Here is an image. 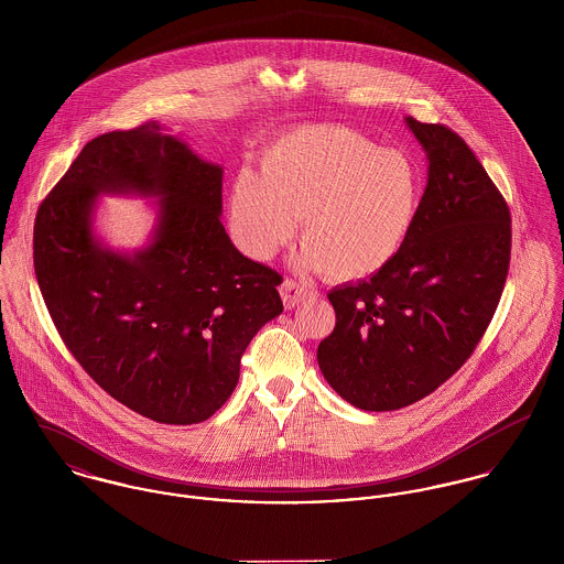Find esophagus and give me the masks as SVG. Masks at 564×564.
Listing matches in <instances>:
<instances>
[{
    "instance_id": "esophagus-1",
    "label": "esophagus",
    "mask_w": 564,
    "mask_h": 564,
    "mask_svg": "<svg viewBox=\"0 0 564 564\" xmlns=\"http://www.w3.org/2000/svg\"><path fill=\"white\" fill-rule=\"evenodd\" d=\"M308 289L304 286V284H300V282H295V280H284L282 282V286H280V295H282V302H284V306L286 308H295L302 300H306L308 297Z\"/></svg>"
}]
</instances>
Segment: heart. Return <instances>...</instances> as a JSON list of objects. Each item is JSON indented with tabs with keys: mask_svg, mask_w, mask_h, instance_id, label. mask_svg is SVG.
I'll return each mask as SVG.
<instances>
[{
	"mask_svg": "<svg viewBox=\"0 0 564 564\" xmlns=\"http://www.w3.org/2000/svg\"><path fill=\"white\" fill-rule=\"evenodd\" d=\"M421 202L416 166L340 126H302L273 141L260 173L230 186V228L242 251L271 258L297 235L300 269L362 280L384 269L408 239Z\"/></svg>",
	"mask_w": 564,
	"mask_h": 564,
	"instance_id": "heart-1",
	"label": "heart"
}]
</instances>
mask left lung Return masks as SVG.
<instances>
[{
  "label": "left lung",
  "mask_w": 564,
  "mask_h": 564,
  "mask_svg": "<svg viewBox=\"0 0 564 564\" xmlns=\"http://www.w3.org/2000/svg\"><path fill=\"white\" fill-rule=\"evenodd\" d=\"M427 184L400 253L367 280L327 293L336 313L317 360L345 402L384 412L419 402L474 354L510 264V210L469 145L405 117Z\"/></svg>",
  "instance_id": "obj_1"
}]
</instances>
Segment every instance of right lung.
I'll use <instances>...</instances> for the list:
<instances>
[{
	"instance_id": "right-lung-1",
	"label": "right lung",
	"mask_w": 564,
	"mask_h": 564,
	"mask_svg": "<svg viewBox=\"0 0 564 564\" xmlns=\"http://www.w3.org/2000/svg\"><path fill=\"white\" fill-rule=\"evenodd\" d=\"M221 180L148 121L86 143L36 213L34 271L65 345L110 398L159 423L213 416L249 340L282 313V275L242 256L219 219ZM99 194L158 199L148 246L96 237Z\"/></svg>"
}]
</instances>
